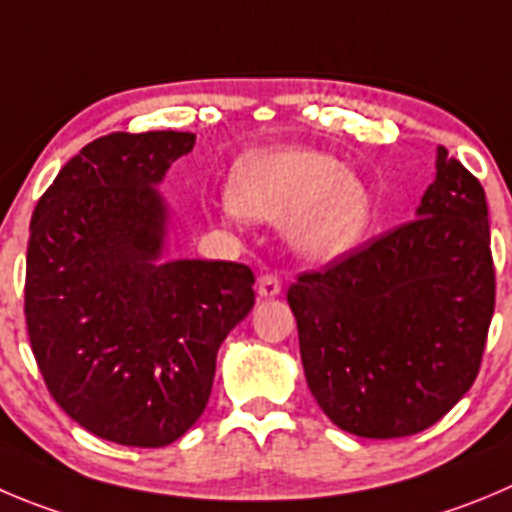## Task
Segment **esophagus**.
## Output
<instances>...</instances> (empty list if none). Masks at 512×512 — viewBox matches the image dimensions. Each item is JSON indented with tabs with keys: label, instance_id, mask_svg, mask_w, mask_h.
<instances>
[{
	"label": "esophagus",
	"instance_id": "1",
	"mask_svg": "<svg viewBox=\"0 0 512 512\" xmlns=\"http://www.w3.org/2000/svg\"><path fill=\"white\" fill-rule=\"evenodd\" d=\"M280 290H283V283H280L278 275H262L257 280V295L260 298H275V295H280Z\"/></svg>",
	"mask_w": 512,
	"mask_h": 512
}]
</instances>
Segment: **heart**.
Wrapping results in <instances>:
<instances>
[{
  "mask_svg": "<svg viewBox=\"0 0 512 512\" xmlns=\"http://www.w3.org/2000/svg\"><path fill=\"white\" fill-rule=\"evenodd\" d=\"M229 202L260 222L290 220V242L313 260H333L364 240L374 199L364 181L321 151L278 148L237 161Z\"/></svg>",
  "mask_w": 512,
  "mask_h": 512,
  "instance_id": "heart-1",
  "label": "heart"
}]
</instances>
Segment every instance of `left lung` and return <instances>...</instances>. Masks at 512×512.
Masks as SVG:
<instances>
[{
  "instance_id": "1",
  "label": "left lung",
  "mask_w": 512,
  "mask_h": 512,
  "mask_svg": "<svg viewBox=\"0 0 512 512\" xmlns=\"http://www.w3.org/2000/svg\"><path fill=\"white\" fill-rule=\"evenodd\" d=\"M288 303L308 389L336 427L369 439L432 427L475 381L493 321L485 189L439 146L417 219L303 272Z\"/></svg>"
}]
</instances>
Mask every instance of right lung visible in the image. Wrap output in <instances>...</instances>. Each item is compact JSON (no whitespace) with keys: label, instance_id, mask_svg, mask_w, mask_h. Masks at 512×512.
I'll return each instance as SVG.
<instances>
[{"label":"right lung","instance_id":"obj_1","mask_svg":"<svg viewBox=\"0 0 512 512\" xmlns=\"http://www.w3.org/2000/svg\"><path fill=\"white\" fill-rule=\"evenodd\" d=\"M197 136L111 133L62 166L30 222L25 315L52 399L126 447H166L202 417L217 351L255 305V275L164 260L159 184Z\"/></svg>","mask_w":512,"mask_h":512}]
</instances>
